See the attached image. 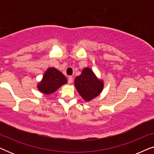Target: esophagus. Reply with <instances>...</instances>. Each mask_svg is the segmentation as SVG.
<instances>
[{
	"mask_svg": "<svg viewBox=\"0 0 154 154\" xmlns=\"http://www.w3.org/2000/svg\"><path fill=\"white\" fill-rule=\"evenodd\" d=\"M73 82V78L72 76H69L68 78V83L69 84H71Z\"/></svg>",
	"mask_w": 154,
	"mask_h": 154,
	"instance_id": "34e87169",
	"label": "esophagus"
}]
</instances>
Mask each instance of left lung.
I'll list each match as a JSON object with an SVG mask.
<instances>
[{"label": "left lung", "instance_id": "obj_1", "mask_svg": "<svg viewBox=\"0 0 154 154\" xmlns=\"http://www.w3.org/2000/svg\"><path fill=\"white\" fill-rule=\"evenodd\" d=\"M75 87L84 100L89 102L102 91L104 83L98 79L91 69L86 67L74 81Z\"/></svg>", "mask_w": 154, "mask_h": 154}]
</instances>
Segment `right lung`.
<instances>
[{"label": "right lung", "mask_w": 154, "mask_h": 154, "mask_svg": "<svg viewBox=\"0 0 154 154\" xmlns=\"http://www.w3.org/2000/svg\"><path fill=\"white\" fill-rule=\"evenodd\" d=\"M66 83L67 79L65 75L57 69L52 67L45 71L43 79L38 84L37 88L42 93L50 94Z\"/></svg>", "instance_id": "right-lung-1"}]
</instances>
